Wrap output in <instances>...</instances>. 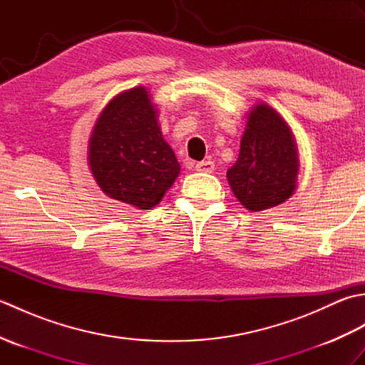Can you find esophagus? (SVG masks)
I'll use <instances>...</instances> for the list:
<instances>
[{
	"label": "esophagus",
	"mask_w": 365,
	"mask_h": 365,
	"mask_svg": "<svg viewBox=\"0 0 365 365\" xmlns=\"http://www.w3.org/2000/svg\"><path fill=\"white\" fill-rule=\"evenodd\" d=\"M196 170H199V173L210 174L215 170V163L213 161H200L196 165Z\"/></svg>",
	"instance_id": "34e87169"
}]
</instances>
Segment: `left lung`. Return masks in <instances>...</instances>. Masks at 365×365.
Listing matches in <instances>:
<instances>
[{"label":"left lung","mask_w":365,"mask_h":365,"mask_svg":"<svg viewBox=\"0 0 365 365\" xmlns=\"http://www.w3.org/2000/svg\"><path fill=\"white\" fill-rule=\"evenodd\" d=\"M246 119L227 180L246 210L262 212L285 202L297 190L298 145L289 123L268 103L252 106Z\"/></svg>","instance_id":"obj_1"}]
</instances>
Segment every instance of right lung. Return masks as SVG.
<instances>
[{
	"label": "right lung",
	"instance_id": "right-lung-1",
	"mask_svg": "<svg viewBox=\"0 0 365 365\" xmlns=\"http://www.w3.org/2000/svg\"><path fill=\"white\" fill-rule=\"evenodd\" d=\"M88 165L108 197L139 210L160 204L173 187L180 165L144 86L120 92L103 108L89 138Z\"/></svg>",
	"mask_w": 365,
	"mask_h": 365
}]
</instances>
